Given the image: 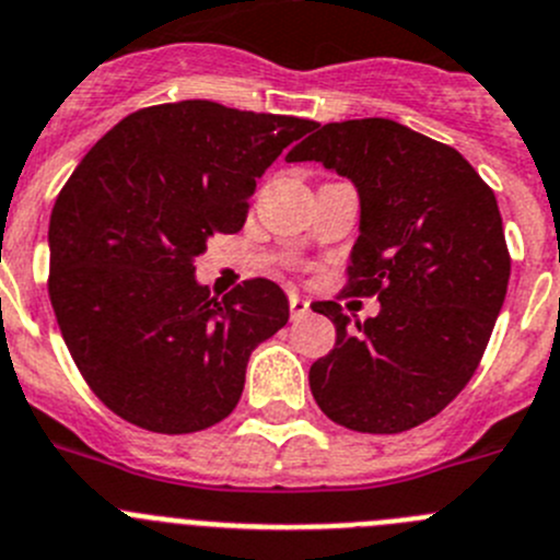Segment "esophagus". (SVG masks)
<instances>
[{
    "instance_id": "esophagus-1",
    "label": "esophagus",
    "mask_w": 560,
    "mask_h": 560,
    "mask_svg": "<svg viewBox=\"0 0 560 560\" xmlns=\"http://www.w3.org/2000/svg\"><path fill=\"white\" fill-rule=\"evenodd\" d=\"M306 312H310V301L301 295H295V292H290V317L292 320H301Z\"/></svg>"
}]
</instances>
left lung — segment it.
Segmentation results:
<instances>
[{
	"label": "left lung",
	"instance_id": "1",
	"mask_svg": "<svg viewBox=\"0 0 560 560\" xmlns=\"http://www.w3.org/2000/svg\"><path fill=\"white\" fill-rule=\"evenodd\" d=\"M315 129L287 160L323 162L357 185L345 292L375 295L381 312L351 328L339 304H312L337 326L310 370L312 395L351 431H409L467 386L492 337L511 276L498 198L453 145L389 118Z\"/></svg>",
	"mask_w": 560,
	"mask_h": 560
}]
</instances>
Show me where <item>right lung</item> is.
Masks as SVG:
<instances>
[{"mask_svg":"<svg viewBox=\"0 0 560 560\" xmlns=\"http://www.w3.org/2000/svg\"><path fill=\"white\" fill-rule=\"evenodd\" d=\"M317 124L207 98L115 124L68 176L49 221V298L68 353L109 411L154 433L229 417L245 364L290 317L248 279L221 301L196 281L207 240L234 234L256 176Z\"/></svg>","mask_w":560,"mask_h":560,"instance_id":"add662e5","label":"right lung"}]
</instances>
